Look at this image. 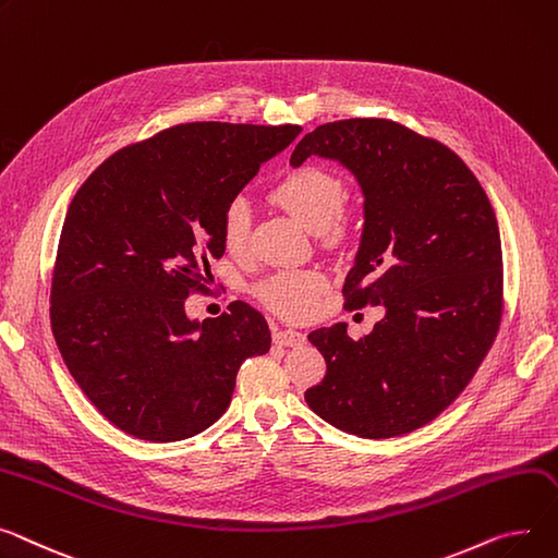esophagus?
I'll return each instance as SVG.
<instances>
[{"instance_id": "esophagus-1", "label": "esophagus", "mask_w": 558, "mask_h": 558, "mask_svg": "<svg viewBox=\"0 0 558 558\" xmlns=\"http://www.w3.org/2000/svg\"><path fill=\"white\" fill-rule=\"evenodd\" d=\"M274 341L278 345H282V348H301V345H305L307 337H305L303 331H299V329L284 327V329H276L274 331Z\"/></svg>"}]
</instances>
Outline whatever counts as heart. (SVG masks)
<instances>
[{"label": "heart", "mask_w": 558, "mask_h": 558, "mask_svg": "<svg viewBox=\"0 0 558 558\" xmlns=\"http://www.w3.org/2000/svg\"><path fill=\"white\" fill-rule=\"evenodd\" d=\"M276 204L291 213L314 233L339 238L348 227L343 210V181L318 166H301L287 172L271 191ZM251 235V206L244 197H233L219 217V238L229 253H244ZM325 278L318 271H280L255 287L265 307L282 318L301 320L314 314Z\"/></svg>", "instance_id": "1"}]
</instances>
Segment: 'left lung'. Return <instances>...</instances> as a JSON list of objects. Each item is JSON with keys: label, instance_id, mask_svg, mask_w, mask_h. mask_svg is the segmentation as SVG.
Segmentation results:
<instances>
[{"label": "left lung", "instance_id": "left-lung-1", "mask_svg": "<svg viewBox=\"0 0 558 558\" xmlns=\"http://www.w3.org/2000/svg\"><path fill=\"white\" fill-rule=\"evenodd\" d=\"M312 155L345 163L365 195L345 310L384 305L386 316L356 341L343 323L310 333L327 373L305 401L350 435L417 430L460 397L500 329L496 213L451 147L397 121L318 125L295 145L291 166Z\"/></svg>", "mask_w": 558, "mask_h": 558}]
</instances>
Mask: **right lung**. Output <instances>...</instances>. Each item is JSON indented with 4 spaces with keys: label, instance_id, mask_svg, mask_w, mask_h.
Instances as JSON below:
<instances>
[{
    "label": "right lung",
    "instance_id": "obj_1",
    "mask_svg": "<svg viewBox=\"0 0 558 558\" xmlns=\"http://www.w3.org/2000/svg\"><path fill=\"white\" fill-rule=\"evenodd\" d=\"M301 125L181 123L107 157L71 199L51 271L58 350L98 413L147 441H179L227 413L240 365L267 354L265 316L235 301L193 323L225 253L219 217Z\"/></svg>",
    "mask_w": 558,
    "mask_h": 558
}]
</instances>
